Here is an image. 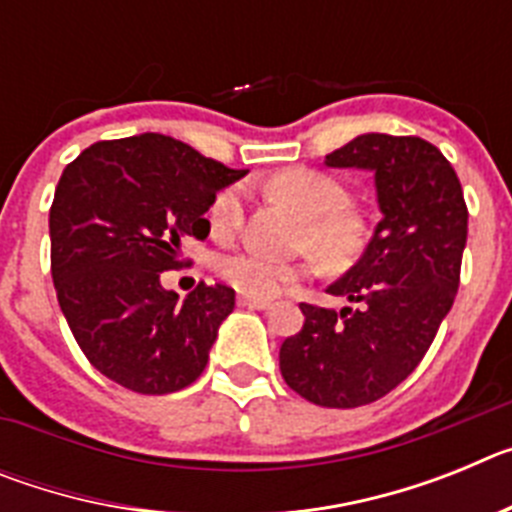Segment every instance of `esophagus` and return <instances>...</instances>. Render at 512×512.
<instances>
[{
  "label": "esophagus",
  "mask_w": 512,
  "mask_h": 512,
  "mask_svg": "<svg viewBox=\"0 0 512 512\" xmlns=\"http://www.w3.org/2000/svg\"><path fill=\"white\" fill-rule=\"evenodd\" d=\"M238 305H241V307H253V310H266V307H271V300H264V297L241 295V297H238Z\"/></svg>",
  "instance_id": "esophagus-1"
}]
</instances>
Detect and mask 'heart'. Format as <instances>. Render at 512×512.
I'll list each match as a JSON object with an SVG mask.
<instances>
[{"instance_id": "b5f03b06", "label": "heart", "mask_w": 512, "mask_h": 512, "mask_svg": "<svg viewBox=\"0 0 512 512\" xmlns=\"http://www.w3.org/2000/svg\"><path fill=\"white\" fill-rule=\"evenodd\" d=\"M269 192L302 215L297 246L310 256L277 261L256 251L225 253L217 261L220 277L248 297H274L287 284L315 269V259L330 269L351 266L369 246L372 228L361 210L348 205V189L338 179L312 169H284L271 176ZM246 215V189L225 187L210 205V225L217 235H233Z\"/></svg>"}]
</instances>
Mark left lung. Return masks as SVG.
<instances>
[{
  "instance_id": "left-lung-1",
  "label": "left lung",
  "mask_w": 512,
  "mask_h": 512,
  "mask_svg": "<svg viewBox=\"0 0 512 512\" xmlns=\"http://www.w3.org/2000/svg\"><path fill=\"white\" fill-rule=\"evenodd\" d=\"M325 164L372 171L382 220L328 287L354 307L302 302L305 325L279 348V369L307 402L359 408L395 390L431 348L459 289L469 212L454 166L415 135H359Z\"/></svg>"
}]
</instances>
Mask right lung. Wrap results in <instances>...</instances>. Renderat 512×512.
Returning <instances> with one entry per match:
<instances>
[{
	"instance_id": "1",
	"label": "right lung",
	"mask_w": 512,
	"mask_h": 512,
	"mask_svg": "<svg viewBox=\"0 0 512 512\" xmlns=\"http://www.w3.org/2000/svg\"><path fill=\"white\" fill-rule=\"evenodd\" d=\"M246 171L169 135L99 140L63 169L51 205L58 305L89 364L140 395L179 392L205 372L235 307L225 284L184 300L161 287L182 238H207L215 194Z\"/></svg>"
}]
</instances>
